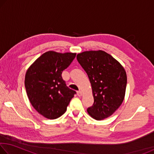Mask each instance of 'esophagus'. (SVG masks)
<instances>
[{"instance_id": "obj_1", "label": "esophagus", "mask_w": 154, "mask_h": 154, "mask_svg": "<svg viewBox=\"0 0 154 154\" xmlns=\"http://www.w3.org/2000/svg\"><path fill=\"white\" fill-rule=\"evenodd\" d=\"M77 95L79 96H82L83 95V93H82V91H80V90L77 91Z\"/></svg>"}]
</instances>
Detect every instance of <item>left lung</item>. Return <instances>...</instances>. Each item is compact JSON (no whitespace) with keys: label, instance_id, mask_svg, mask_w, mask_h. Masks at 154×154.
Segmentation results:
<instances>
[{"label":"left lung","instance_id":"obj_1","mask_svg":"<svg viewBox=\"0 0 154 154\" xmlns=\"http://www.w3.org/2000/svg\"><path fill=\"white\" fill-rule=\"evenodd\" d=\"M77 59L86 72L91 83L94 104L88 114L96 120H103L113 114L123 103L127 75L123 66L103 50L85 51Z\"/></svg>","mask_w":154,"mask_h":154}]
</instances>
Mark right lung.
I'll return each instance as SVG.
<instances>
[{
	"label": "right lung",
	"mask_w": 154,
	"mask_h": 154,
	"mask_svg": "<svg viewBox=\"0 0 154 154\" xmlns=\"http://www.w3.org/2000/svg\"><path fill=\"white\" fill-rule=\"evenodd\" d=\"M76 53L48 51L30 65L26 72L25 88L34 109L49 119L62 116L74 97L62 79V72L69 66Z\"/></svg>",
	"instance_id": "obj_1"
}]
</instances>
